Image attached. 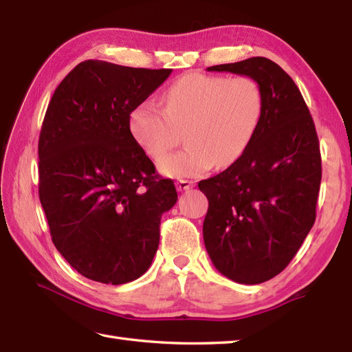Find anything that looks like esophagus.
Here are the masks:
<instances>
[{"mask_svg": "<svg viewBox=\"0 0 352 352\" xmlns=\"http://www.w3.org/2000/svg\"><path fill=\"white\" fill-rule=\"evenodd\" d=\"M190 188H193V182H189V180H178L177 182V189L180 192L189 190Z\"/></svg>", "mask_w": 352, "mask_h": 352, "instance_id": "34e87169", "label": "esophagus"}]
</instances>
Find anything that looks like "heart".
Here are the masks:
<instances>
[{"label": "heart", "instance_id": "heart-1", "mask_svg": "<svg viewBox=\"0 0 352 352\" xmlns=\"http://www.w3.org/2000/svg\"><path fill=\"white\" fill-rule=\"evenodd\" d=\"M163 109L142 102L131 111L130 129L142 149L159 160L181 140L188 146L163 157L159 168L169 177H198L228 168L248 149L263 113V92L246 76L188 74L172 85Z\"/></svg>", "mask_w": 352, "mask_h": 352}]
</instances>
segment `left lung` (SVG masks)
I'll use <instances>...</instances> for the list:
<instances>
[{
	"label": "left lung",
	"mask_w": 352,
	"mask_h": 352,
	"mask_svg": "<svg viewBox=\"0 0 352 352\" xmlns=\"http://www.w3.org/2000/svg\"><path fill=\"white\" fill-rule=\"evenodd\" d=\"M207 71L251 77L263 92L248 149L198 188L208 199L203 236L214 267L236 283H265L290 263L316 219L322 166L315 122L295 81L266 57Z\"/></svg>",
	"instance_id": "left-lung-1"
}]
</instances>
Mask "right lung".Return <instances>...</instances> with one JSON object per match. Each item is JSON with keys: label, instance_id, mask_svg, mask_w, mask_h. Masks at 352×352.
Listing matches in <instances>:
<instances>
[{"label": "right lung", "instance_id": "obj_1", "mask_svg": "<svg viewBox=\"0 0 352 352\" xmlns=\"http://www.w3.org/2000/svg\"><path fill=\"white\" fill-rule=\"evenodd\" d=\"M172 69L78 63L57 86L39 136V199L52 243L89 280L144 275L177 203L130 131V115Z\"/></svg>", "mask_w": 352, "mask_h": 352}]
</instances>
